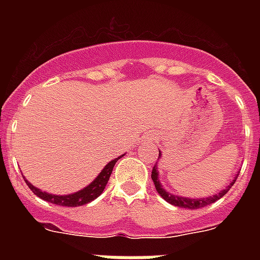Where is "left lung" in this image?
Returning a JSON list of instances; mask_svg holds the SVG:
<instances>
[{
  "mask_svg": "<svg viewBox=\"0 0 260 260\" xmlns=\"http://www.w3.org/2000/svg\"><path fill=\"white\" fill-rule=\"evenodd\" d=\"M159 158H160V152H159ZM151 178H152V181H154V185H155V189L158 191L160 196H162L167 202H170L171 205H175V206H179V208H186V209H200V208H204L206 205H210V204H213L216 202L217 200L222 197V196H225L230 189L232 187V185L235 183L236 181V178L234 179V182H231L228 187L222 190L221 193L216 194L213 197H208V198H202V200H190V198H185V197H178V196H173V194L167 193L166 190L163 189L162 185L159 183V178H158V170H156V165L152 167V173H151Z\"/></svg>",
  "mask_w": 260,
  "mask_h": 260,
  "instance_id": "left-lung-1",
  "label": "left lung"
}]
</instances>
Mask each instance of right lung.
Listing matches in <instances>:
<instances>
[{
    "label": "right lung",
    "mask_w": 260,
    "mask_h": 260,
    "mask_svg": "<svg viewBox=\"0 0 260 260\" xmlns=\"http://www.w3.org/2000/svg\"><path fill=\"white\" fill-rule=\"evenodd\" d=\"M121 156H118V158L113 159L112 162L108 163V165L104 167V170L100 173V175H98L87 187L79 190V191H77V193L74 194H70V196H55V194L44 193L42 190H39L38 187H35V186L30 185L28 181L25 182L26 185H28V187H29L38 197H40L42 200H44V201L47 202H51V204H55V205L60 206H71V208H73V206L85 205V204H89V202H91L93 200H95V198L104 191L106 183L109 181L110 174L113 171L114 165H116V162H117Z\"/></svg>",
    "instance_id": "obj_1"
}]
</instances>
